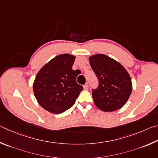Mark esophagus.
Masks as SVG:
<instances>
[{
	"label": "esophagus",
	"instance_id": "34e87169",
	"mask_svg": "<svg viewBox=\"0 0 158 158\" xmlns=\"http://www.w3.org/2000/svg\"><path fill=\"white\" fill-rule=\"evenodd\" d=\"M83 87H84V89H89V85H88V83L85 84Z\"/></svg>",
	"mask_w": 158,
	"mask_h": 158
}]
</instances>
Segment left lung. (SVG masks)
Segmentation results:
<instances>
[{
    "mask_svg": "<svg viewBox=\"0 0 158 158\" xmlns=\"http://www.w3.org/2000/svg\"><path fill=\"white\" fill-rule=\"evenodd\" d=\"M98 81V86L92 89V98L98 108L113 112L122 107L131 94V76L123 66L112 58L96 54L89 58Z\"/></svg>",
    "mask_w": 158,
    "mask_h": 158,
    "instance_id": "left-lung-1",
    "label": "left lung"
}]
</instances>
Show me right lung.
Instances as JSON below:
<instances>
[{
  "label": "right lung",
  "instance_id": "right-lung-1",
  "mask_svg": "<svg viewBox=\"0 0 158 158\" xmlns=\"http://www.w3.org/2000/svg\"><path fill=\"white\" fill-rule=\"evenodd\" d=\"M76 57L59 55L46 64L35 77L33 91L39 104L53 114H61L73 106L83 89L76 82L72 69Z\"/></svg>",
  "mask_w": 158,
  "mask_h": 158
}]
</instances>
